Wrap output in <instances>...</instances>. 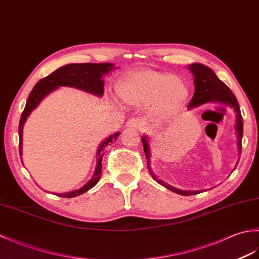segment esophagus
<instances>
[{"mask_svg": "<svg viewBox=\"0 0 259 259\" xmlns=\"http://www.w3.org/2000/svg\"><path fill=\"white\" fill-rule=\"evenodd\" d=\"M125 125L128 126V128L137 129V128H140V126H141V122H140L139 119L131 118V119H129L128 121H126V124H125Z\"/></svg>", "mask_w": 259, "mask_h": 259, "instance_id": "esophagus-1", "label": "esophagus"}]
</instances>
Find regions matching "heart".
<instances>
[{
    "mask_svg": "<svg viewBox=\"0 0 259 259\" xmlns=\"http://www.w3.org/2000/svg\"><path fill=\"white\" fill-rule=\"evenodd\" d=\"M190 95L187 82L177 75L141 69L124 75L117 84V96L128 106L148 109L156 118H172L183 108Z\"/></svg>",
    "mask_w": 259,
    "mask_h": 259,
    "instance_id": "1",
    "label": "heart"
}]
</instances>
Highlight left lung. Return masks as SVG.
Returning a JSON list of instances; mask_svg holds the SVG:
<instances>
[{
  "label": "left lung",
  "instance_id": "left-lung-1",
  "mask_svg": "<svg viewBox=\"0 0 259 259\" xmlns=\"http://www.w3.org/2000/svg\"><path fill=\"white\" fill-rule=\"evenodd\" d=\"M188 70L194 75V84H195V93L192 97L191 101L189 103V109L195 108L198 106H201L203 103L207 102H217L223 103L226 106L233 108L236 113V123H235V131L236 137H237V150L240 156L241 152V139H243V118H241L240 108L237 99H236L234 93H232L229 88L224 83L222 80L217 78L213 71L203 65L201 63H192L188 65ZM142 145H144V150L147 157V166L148 170L151 175V177L155 179L158 184L166 187L167 189L171 190L176 194L181 196H189V195H197L201 192L202 190H180L175 188V187L170 186L164 183L161 179H159L151 169V150L149 145V139L147 136L141 137ZM238 163V162H237Z\"/></svg>",
  "mask_w": 259,
  "mask_h": 259
}]
</instances>
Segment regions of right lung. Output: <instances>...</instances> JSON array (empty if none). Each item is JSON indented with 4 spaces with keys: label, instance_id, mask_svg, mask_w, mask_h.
Here are the masks:
<instances>
[{
    "label": "right lung",
    "instance_id": "right-lung-1",
    "mask_svg": "<svg viewBox=\"0 0 259 259\" xmlns=\"http://www.w3.org/2000/svg\"><path fill=\"white\" fill-rule=\"evenodd\" d=\"M113 63H71L63 65L57 69L54 72L49 74L46 78L41 79L33 88V90L27 98L25 108L22 112L20 125H19V137H20V156H22V145H23V126L27 117L34 110L40 102L49 93L57 90L60 87H71L82 91H85L97 97L103 96L104 81L103 75L108 74L110 71L114 70ZM120 133H115L108 138L104 139L97 151V166L93 172L92 178L81 188L64 192V194H56L57 196L63 198H73L79 195L84 194L85 191L95 187L101 177V161L103 155L106 153V147L111 142L118 139Z\"/></svg>",
    "mask_w": 259,
    "mask_h": 259
}]
</instances>
